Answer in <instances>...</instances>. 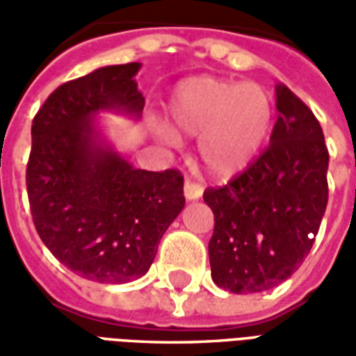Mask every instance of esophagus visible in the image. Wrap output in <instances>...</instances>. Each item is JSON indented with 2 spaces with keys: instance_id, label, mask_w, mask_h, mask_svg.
<instances>
[{
  "instance_id": "obj_1",
  "label": "esophagus",
  "mask_w": 356,
  "mask_h": 356,
  "mask_svg": "<svg viewBox=\"0 0 356 356\" xmlns=\"http://www.w3.org/2000/svg\"><path fill=\"white\" fill-rule=\"evenodd\" d=\"M204 193V188H202L200 183H196V181H191V179H186L185 181V198L186 200H198Z\"/></svg>"
}]
</instances>
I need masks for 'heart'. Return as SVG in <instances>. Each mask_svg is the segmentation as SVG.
<instances>
[{
	"mask_svg": "<svg viewBox=\"0 0 356 356\" xmlns=\"http://www.w3.org/2000/svg\"><path fill=\"white\" fill-rule=\"evenodd\" d=\"M173 125L200 135L198 150L209 173L229 177L259 154L275 122V99L257 83L194 78L171 97Z\"/></svg>",
	"mask_w": 356,
	"mask_h": 356,
	"instance_id": "obj_1",
	"label": "heart"
}]
</instances>
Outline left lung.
Returning <instances> with one entry per match:
<instances>
[{
	"instance_id": "8db88e82",
	"label": "left lung",
	"mask_w": 356,
	"mask_h": 356,
	"mask_svg": "<svg viewBox=\"0 0 356 356\" xmlns=\"http://www.w3.org/2000/svg\"><path fill=\"white\" fill-rule=\"evenodd\" d=\"M270 145L223 186L204 191L216 227L211 278L254 293L290 278L314 244L328 204V148L311 108L278 83ZM314 238H310V234Z\"/></svg>"
}]
</instances>
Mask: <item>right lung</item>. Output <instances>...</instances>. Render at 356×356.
Here are the masks:
<instances>
[{
    "instance_id": "right-lung-1",
    "label": "right lung",
    "mask_w": 356,
    "mask_h": 356,
    "mask_svg": "<svg viewBox=\"0 0 356 356\" xmlns=\"http://www.w3.org/2000/svg\"><path fill=\"white\" fill-rule=\"evenodd\" d=\"M139 63L104 66L58 86L32 122L26 188L35 231L72 273L124 284L147 273L165 229L185 206L179 170H135L97 140L104 108L139 116Z\"/></svg>"
}]
</instances>
